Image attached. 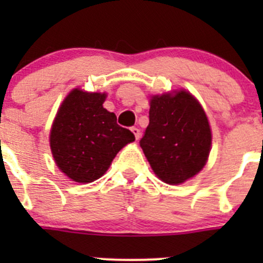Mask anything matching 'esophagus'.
I'll return each instance as SVG.
<instances>
[{"label":"esophagus","mask_w":263,"mask_h":263,"mask_svg":"<svg viewBox=\"0 0 263 263\" xmlns=\"http://www.w3.org/2000/svg\"><path fill=\"white\" fill-rule=\"evenodd\" d=\"M131 131H132V134L135 135V137H136V140H139L140 139V135H141V134H140V129L137 128V127H132Z\"/></svg>","instance_id":"34e87169"}]
</instances>
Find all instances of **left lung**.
<instances>
[{"label":"left lung","instance_id":"left-lung-1","mask_svg":"<svg viewBox=\"0 0 263 263\" xmlns=\"http://www.w3.org/2000/svg\"><path fill=\"white\" fill-rule=\"evenodd\" d=\"M148 121L140 146L161 181L181 184L205 166L211 129L202 107L190 92L151 98Z\"/></svg>","mask_w":263,"mask_h":263}]
</instances>
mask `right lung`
I'll use <instances>...</instances> for the list:
<instances>
[{"instance_id": "1", "label": "right lung", "mask_w": 263, "mask_h": 263, "mask_svg": "<svg viewBox=\"0 0 263 263\" xmlns=\"http://www.w3.org/2000/svg\"><path fill=\"white\" fill-rule=\"evenodd\" d=\"M105 94L75 89L63 100L52 129L50 148L58 168L72 181L90 183L109 168L119 150L135 141L103 108Z\"/></svg>"}]
</instances>
